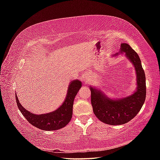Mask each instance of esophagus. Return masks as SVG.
<instances>
[{"label": "esophagus", "mask_w": 160, "mask_h": 160, "mask_svg": "<svg viewBox=\"0 0 160 160\" xmlns=\"http://www.w3.org/2000/svg\"><path fill=\"white\" fill-rule=\"evenodd\" d=\"M83 80L85 82H88L90 80V75L89 74H87L85 75V77H83Z\"/></svg>", "instance_id": "obj_1"}]
</instances>
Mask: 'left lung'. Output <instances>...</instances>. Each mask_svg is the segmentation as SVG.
<instances>
[{
  "mask_svg": "<svg viewBox=\"0 0 160 160\" xmlns=\"http://www.w3.org/2000/svg\"><path fill=\"white\" fill-rule=\"evenodd\" d=\"M125 53L133 65L136 74L137 88L132 94L123 98L111 99L98 88L90 86L91 101L95 116L101 122L109 125H122L136 115L146 100V75L138 53L127 43H122L119 52Z\"/></svg>",
  "mask_w": 160,
  "mask_h": 160,
  "instance_id": "8db88e82",
  "label": "left lung"
}]
</instances>
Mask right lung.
Here are the masks:
<instances>
[{
	"label": "right lung",
	"mask_w": 160,
	"mask_h": 160,
	"mask_svg": "<svg viewBox=\"0 0 160 160\" xmlns=\"http://www.w3.org/2000/svg\"><path fill=\"white\" fill-rule=\"evenodd\" d=\"M81 86V81L78 79L71 81L63 103L56 110L44 114H34L27 111L21 105L17 94L15 95L16 101L21 113L33 126L45 131L57 130L64 128L71 121L74 99Z\"/></svg>",
	"instance_id": "obj_1"
}]
</instances>
